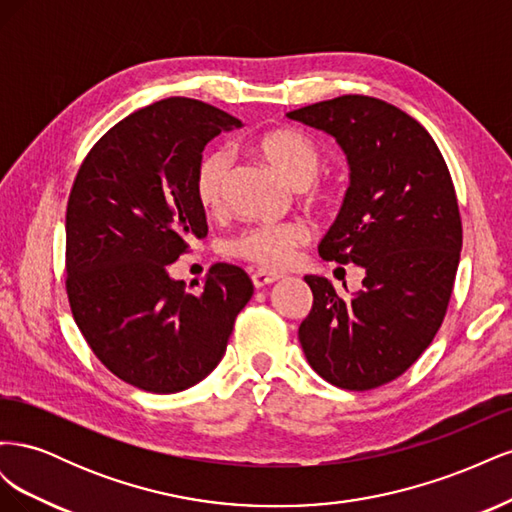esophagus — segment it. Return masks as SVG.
<instances>
[{"mask_svg":"<svg viewBox=\"0 0 512 512\" xmlns=\"http://www.w3.org/2000/svg\"><path fill=\"white\" fill-rule=\"evenodd\" d=\"M280 280V275L277 273H271V271H254L252 273V282L256 288H262V286H269L273 282Z\"/></svg>","mask_w":512,"mask_h":512,"instance_id":"1","label":"esophagus"}]
</instances>
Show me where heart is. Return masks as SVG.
Listing matches in <instances>:
<instances>
[{
	"mask_svg": "<svg viewBox=\"0 0 512 512\" xmlns=\"http://www.w3.org/2000/svg\"><path fill=\"white\" fill-rule=\"evenodd\" d=\"M252 149L275 168L290 185L299 188L303 203L318 211H329L337 205L339 192L333 185L318 179L322 151L312 136L294 128H275L258 134ZM232 168V153L226 147H215L198 158L194 168V198L207 213H218L224 207L226 183ZM307 241L303 222H282L271 226H252L241 230L228 241V254L250 262L262 271H282L292 265L297 250Z\"/></svg>",
	"mask_w": 512,
	"mask_h": 512,
	"instance_id": "obj_1",
	"label": "heart"
}]
</instances>
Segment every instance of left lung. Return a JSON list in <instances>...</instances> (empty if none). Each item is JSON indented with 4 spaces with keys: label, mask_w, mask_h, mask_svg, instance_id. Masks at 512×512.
Listing matches in <instances>:
<instances>
[{
    "label": "left lung",
    "mask_w": 512,
    "mask_h": 512,
    "mask_svg": "<svg viewBox=\"0 0 512 512\" xmlns=\"http://www.w3.org/2000/svg\"><path fill=\"white\" fill-rule=\"evenodd\" d=\"M288 117L346 151L350 188L318 252L367 273L350 299L305 275L314 303L299 342L327 382L376 389L414 365L442 327L463 239L455 185L429 132L389 102L339 96Z\"/></svg>",
    "instance_id": "left-lung-1"
}]
</instances>
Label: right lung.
Segmentation results:
<instances>
[{"instance_id": "obj_1", "label": "right lung", "mask_w": 512, "mask_h": 512, "mask_svg": "<svg viewBox=\"0 0 512 512\" xmlns=\"http://www.w3.org/2000/svg\"><path fill=\"white\" fill-rule=\"evenodd\" d=\"M239 126L200 100H160L115 123L74 177L66 209L72 316L100 363L136 389L166 395L209 376L254 294L250 275L226 262L203 284L168 277L170 262L207 235L196 162L213 136Z\"/></svg>"}]
</instances>
